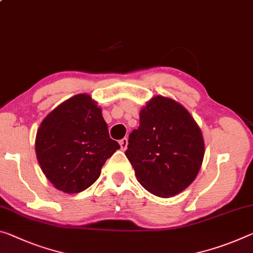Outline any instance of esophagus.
Listing matches in <instances>:
<instances>
[{
	"mask_svg": "<svg viewBox=\"0 0 253 253\" xmlns=\"http://www.w3.org/2000/svg\"><path fill=\"white\" fill-rule=\"evenodd\" d=\"M119 144H120V147H122V150L125 151L126 148H127V145H128V139L126 137L123 138V139H120Z\"/></svg>",
	"mask_w": 253,
	"mask_h": 253,
	"instance_id": "obj_1",
	"label": "esophagus"
}]
</instances>
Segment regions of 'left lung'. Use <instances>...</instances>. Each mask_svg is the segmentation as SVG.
Here are the masks:
<instances>
[{
  "label": "left lung",
  "instance_id": "1",
  "mask_svg": "<svg viewBox=\"0 0 253 253\" xmlns=\"http://www.w3.org/2000/svg\"><path fill=\"white\" fill-rule=\"evenodd\" d=\"M127 147L138 182L162 198L178 195L194 181L205 154L202 130L189 111L162 95L142 108Z\"/></svg>",
  "mask_w": 253,
  "mask_h": 253
}]
</instances>
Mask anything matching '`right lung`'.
<instances>
[{"mask_svg":"<svg viewBox=\"0 0 253 253\" xmlns=\"http://www.w3.org/2000/svg\"><path fill=\"white\" fill-rule=\"evenodd\" d=\"M35 148L43 174L56 189L78 194L97 181L102 166L120 146L109 137L97 102L81 93L47 115Z\"/></svg>","mask_w":253,"mask_h":253,"instance_id":"1","label":"right lung"}]
</instances>
